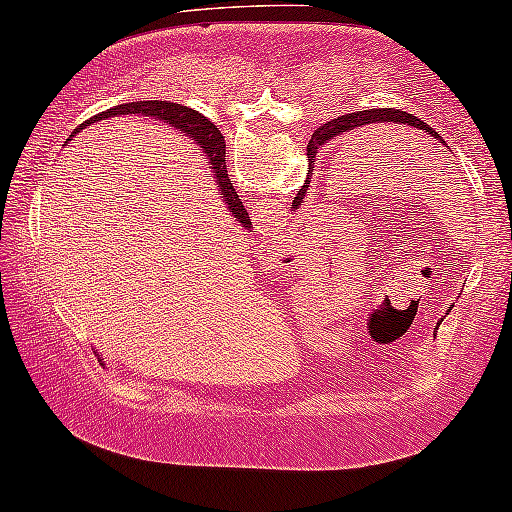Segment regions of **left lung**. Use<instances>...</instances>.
<instances>
[{"label":"left lung","mask_w":512,"mask_h":512,"mask_svg":"<svg viewBox=\"0 0 512 512\" xmlns=\"http://www.w3.org/2000/svg\"><path fill=\"white\" fill-rule=\"evenodd\" d=\"M375 123L412 125V128H416V130H423V132H426V135L439 139V137L435 135V130H432L428 123H423L421 119H416V116L407 114V112H400V109H364V112H357V114H345V116H341V119H334V121L322 123L320 128L311 135L309 146H306V155H309V157H316V155L320 153V148H322V146H327L329 141H334V139L343 137V135H350V132L364 130V128H368V125H375ZM309 183H311V180H306V183L302 185V190L297 192V196H295V203H293L295 208H297V206H302V199H304L306 187H309ZM442 320H444V318H442ZM442 320L437 322V327L442 325Z\"/></svg>","instance_id":"left-lung-1"}]
</instances>
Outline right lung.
Segmentation results:
<instances>
[{
	"mask_svg": "<svg viewBox=\"0 0 512 512\" xmlns=\"http://www.w3.org/2000/svg\"><path fill=\"white\" fill-rule=\"evenodd\" d=\"M128 114L130 116L132 114H135V116H151V119L167 123L174 130L183 132L185 137H190L192 144L199 148L203 157H206L208 164H210V171L217 180V190H219V194H222V201H224L226 210L231 212V217L242 226V229H247V231L251 229L247 210H245V206H242V201L238 199V194H235L233 183L229 180V174H226V151H224L226 144H224L222 132H219L217 125L208 121L206 116L196 112V109L176 105V102H169V100L128 102V105L109 107V109H105V112L91 116L89 121H84L80 128L75 130V135L91 123L112 119V116H128Z\"/></svg>",
	"mask_w": 512,
	"mask_h": 512,
	"instance_id": "obj_1",
	"label": "right lung"
}]
</instances>
